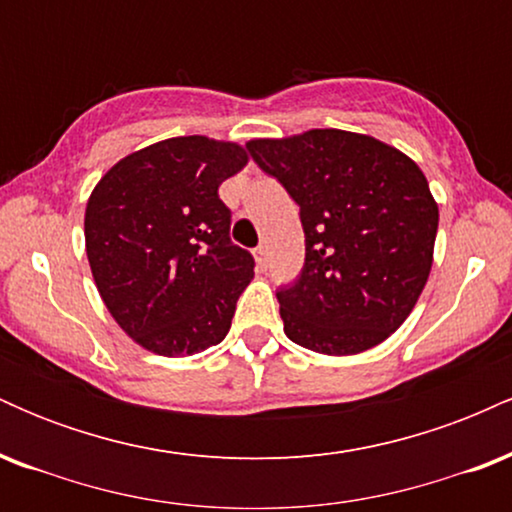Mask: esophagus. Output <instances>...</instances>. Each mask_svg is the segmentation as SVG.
Wrapping results in <instances>:
<instances>
[{"mask_svg":"<svg viewBox=\"0 0 512 512\" xmlns=\"http://www.w3.org/2000/svg\"><path fill=\"white\" fill-rule=\"evenodd\" d=\"M255 260H257V267L267 269V262H269V250H267V245H260V248L255 250Z\"/></svg>","mask_w":512,"mask_h":512,"instance_id":"34e87169","label":"esophagus"}]
</instances>
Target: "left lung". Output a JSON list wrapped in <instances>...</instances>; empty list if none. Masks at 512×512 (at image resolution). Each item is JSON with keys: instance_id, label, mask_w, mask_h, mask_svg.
Segmentation results:
<instances>
[{"instance_id": "1", "label": "left lung", "mask_w": 512, "mask_h": 512, "mask_svg": "<svg viewBox=\"0 0 512 512\" xmlns=\"http://www.w3.org/2000/svg\"><path fill=\"white\" fill-rule=\"evenodd\" d=\"M248 151L301 207L305 264L276 291L286 337L327 356L385 342L431 274L438 204L421 168L344 129L250 139Z\"/></svg>"}]
</instances>
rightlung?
<instances>
[{"instance_id":"obj_1","label":"right lung","mask_w":512,"mask_h":512,"mask_svg":"<svg viewBox=\"0 0 512 512\" xmlns=\"http://www.w3.org/2000/svg\"><path fill=\"white\" fill-rule=\"evenodd\" d=\"M245 163L240 144L192 134L134 151L93 187L84 216L93 281L146 351L192 356L231 330L255 260L231 243L219 185Z\"/></svg>"}]
</instances>
